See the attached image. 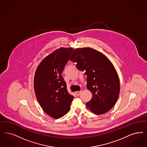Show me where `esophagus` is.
Instances as JSON below:
<instances>
[{
    "mask_svg": "<svg viewBox=\"0 0 147 147\" xmlns=\"http://www.w3.org/2000/svg\"><path fill=\"white\" fill-rule=\"evenodd\" d=\"M81 93H82V91H76V96H79L80 94H81Z\"/></svg>",
    "mask_w": 147,
    "mask_h": 147,
    "instance_id": "obj_1",
    "label": "esophagus"
}]
</instances>
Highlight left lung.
Segmentation results:
<instances>
[{
  "label": "left lung",
  "mask_w": 147,
  "mask_h": 147,
  "mask_svg": "<svg viewBox=\"0 0 147 147\" xmlns=\"http://www.w3.org/2000/svg\"><path fill=\"white\" fill-rule=\"evenodd\" d=\"M70 59L76 62L78 69L86 71L87 88L92 93L87 108L97 115L108 112L117 102L120 92L119 77L111 62L90 47L76 49Z\"/></svg>",
  "instance_id": "obj_1"
}]
</instances>
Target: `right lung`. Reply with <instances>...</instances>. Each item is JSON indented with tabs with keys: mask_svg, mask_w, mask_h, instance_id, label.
<instances>
[{
	"mask_svg": "<svg viewBox=\"0 0 147 147\" xmlns=\"http://www.w3.org/2000/svg\"><path fill=\"white\" fill-rule=\"evenodd\" d=\"M74 52L61 47L47 56L35 71L34 88L38 102L49 115L59 119L69 112L74 96L69 94L62 76L65 65Z\"/></svg>",
	"mask_w": 147,
	"mask_h": 147,
	"instance_id": "add662e5",
	"label": "right lung"
}]
</instances>
